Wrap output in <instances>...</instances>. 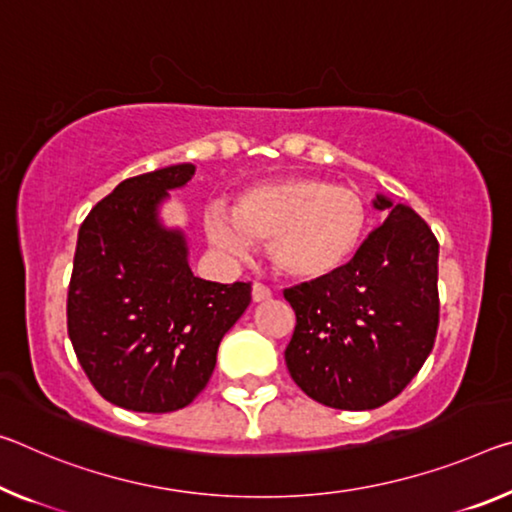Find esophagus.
I'll use <instances>...</instances> for the list:
<instances>
[{"instance_id": "1", "label": "esophagus", "mask_w": 512, "mask_h": 512, "mask_svg": "<svg viewBox=\"0 0 512 512\" xmlns=\"http://www.w3.org/2000/svg\"><path fill=\"white\" fill-rule=\"evenodd\" d=\"M273 296V291L266 287V285H262V282H255L253 285V300L255 303H264V300H269Z\"/></svg>"}]
</instances>
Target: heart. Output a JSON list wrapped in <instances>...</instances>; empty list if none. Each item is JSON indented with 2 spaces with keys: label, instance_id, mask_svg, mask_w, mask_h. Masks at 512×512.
I'll return each mask as SVG.
<instances>
[{
  "label": "heart",
  "instance_id": "obj_1",
  "mask_svg": "<svg viewBox=\"0 0 512 512\" xmlns=\"http://www.w3.org/2000/svg\"><path fill=\"white\" fill-rule=\"evenodd\" d=\"M367 230V200L319 177L246 186L230 212L212 207L205 214V232L216 248L246 257L250 243H262L275 269L303 282L344 271L360 253Z\"/></svg>",
  "mask_w": 512,
  "mask_h": 512
}]
</instances>
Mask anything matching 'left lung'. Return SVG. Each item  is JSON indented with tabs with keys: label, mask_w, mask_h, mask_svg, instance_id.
I'll use <instances>...</instances> for the list:
<instances>
[{
	"label": "left lung",
	"mask_w": 512,
	"mask_h": 512,
	"mask_svg": "<svg viewBox=\"0 0 512 512\" xmlns=\"http://www.w3.org/2000/svg\"><path fill=\"white\" fill-rule=\"evenodd\" d=\"M373 207L389 216L344 271L285 289L296 312L287 369L310 399L337 410L399 396L431 355L440 321L431 227L380 193Z\"/></svg>",
	"instance_id": "left-lung-1"
}]
</instances>
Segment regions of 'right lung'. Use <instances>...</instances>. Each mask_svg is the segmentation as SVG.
<instances>
[{
  "label": "right lung",
  "instance_id": "right-lung-1",
  "mask_svg": "<svg viewBox=\"0 0 512 512\" xmlns=\"http://www.w3.org/2000/svg\"><path fill=\"white\" fill-rule=\"evenodd\" d=\"M196 173L175 164L120 182L79 227L68 335L109 403L173 412L205 389L218 344L250 305V282L196 278L189 246L159 207Z\"/></svg>",
  "mask_w": 512,
  "mask_h": 512
}]
</instances>
